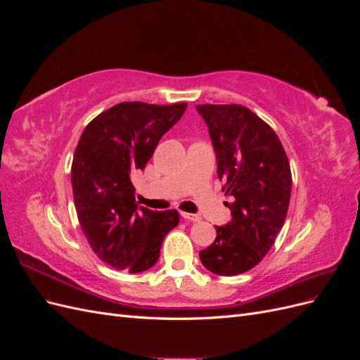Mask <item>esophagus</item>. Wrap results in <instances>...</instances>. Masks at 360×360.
<instances>
[{"label": "esophagus", "instance_id": "esophagus-1", "mask_svg": "<svg viewBox=\"0 0 360 360\" xmlns=\"http://www.w3.org/2000/svg\"><path fill=\"white\" fill-rule=\"evenodd\" d=\"M180 214H181L183 219H186V221H192V222L201 221V216L200 214H192V213H186V212H181Z\"/></svg>", "mask_w": 360, "mask_h": 360}]
</instances>
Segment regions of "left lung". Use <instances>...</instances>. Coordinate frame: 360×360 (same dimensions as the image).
<instances>
[{
	"label": "left lung",
	"mask_w": 360,
	"mask_h": 360,
	"mask_svg": "<svg viewBox=\"0 0 360 360\" xmlns=\"http://www.w3.org/2000/svg\"><path fill=\"white\" fill-rule=\"evenodd\" d=\"M209 126L222 191L233 219L216 228L214 242L200 250L207 270L234 276L255 267L285 222L291 171L275 130L242 105H197Z\"/></svg>",
	"instance_id": "obj_1"
}]
</instances>
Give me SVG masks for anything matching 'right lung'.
Segmentation results:
<instances>
[{"label": "right lung", "instance_id": "1", "mask_svg": "<svg viewBox=\"0 0 360 360\" xmlns=\"http://www.w3.org/2000/svg\"><path fill=\"white\" fill-rule=\"evenodd\" d=\"M188 103L123 102L86 124L72 162V188L82 233L103 263L129 274L156 264L177 210L138 207L132 176L144 169L159 139Z\"/></svg>", "mask_w": 360, "mask_h": 360}]
</instances>
